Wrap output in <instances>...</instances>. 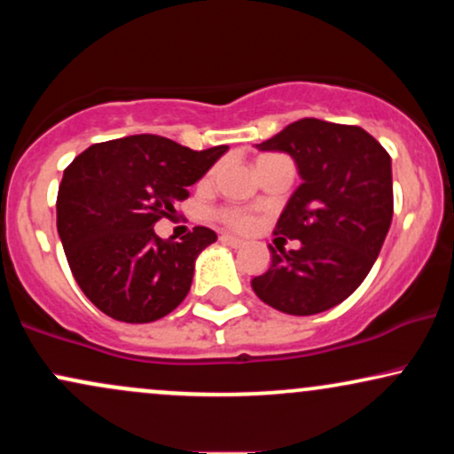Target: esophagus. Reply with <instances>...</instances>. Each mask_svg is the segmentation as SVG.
<instances>
[{
    "instance_id": "1",
    "label": "esophagus",
    "mask_w": 454,
    "mask_h": 454,
    "mask_svg": "<svg viewBox=\"0 0 454 454\" xmlns=\"http://www.w3.org/2000/svg\"><path fill=\"white\" fill-rule=\"evenodd\" d=\"M220 241L226 243V245H232V247H241V245L245 243L243 239L232 237V234H220Z\"/></svg>"
}]
</instances>
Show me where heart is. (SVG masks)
Returning <instances> with one entry per match:
<instances>
[{
  "label": "heart",
  "instance_id": "heart-1",
  "mask_svg": "<svg viewBox=\"0 0 454 454\" xmlns=\"http://www.w3.org/2000/svg\"><path fill=\"white\" fill-rule=\"evenodd\" d=\"M262 158H270V155H262ZM260 160V158H258ZM217 217L226 223V226L237 228V231H245V228L252 226V215L247 211L239 209V207H226V209L217 211Z\"/></svg>",
  "mask_w": 454,
  "mask_h": 454
}]
</instances>
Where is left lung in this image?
Returning <instances> with one entry per match:
<instances>
[{
	"mask_svg": "<svg viewBox=\"0 0 454 454\" xmlns=\"http://www.w3.org/2000/svg\"><path fill=\"white\" fill-rule=\"evenodd\" d=\"M262 151H286L303 184L275 234L301 247L270 249L267 273L252 279L260 301L290 316H314L346 301L376 262L393 222L390 155L358 126L299 119Z\"/></svg>",
	"mask_w": 454,
	"mask_h": 454,
	"instance_id": "1",
	"label": "left lung"
}]
</instances>
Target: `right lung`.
I'll list each match as a JSON object with an SVG mask.
<instances>
[{
  "instance_id": "obj_1",
  "label": "right lung",
  "mask_w": 454,
  "mask_h": 454,
  "mask_svg": "<svg viewBox=\"0 0 454 454\" xmlns=\"http://www.w3.org/2000/svg\"><path fill=\"white\" fill-rule=\"evenodd\" d=\"M226 149L194 151L137 134L96 143L72 160L57 192V232L76 284L98 309L145 325L185 299L198 254L217 234L196 226L181 241H164L153 226Z\"/></svg>"
}]
</instances>
